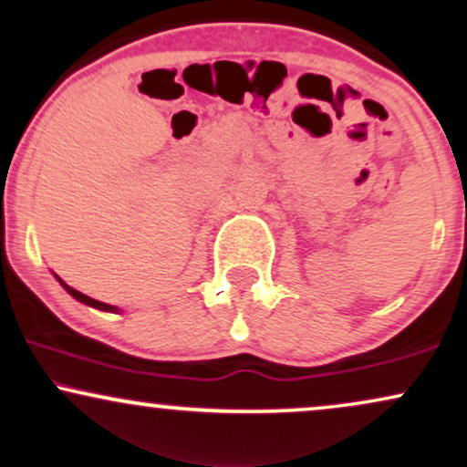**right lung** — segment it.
<instances>
[{
  "label": "right lung",
  "instance_id": "1",
  "mask_svg": "<svg viewBox=\"0 0 467 467\" xmlns=\"http://www.w3.org/2000/svg\"><path fill=\"white\" fill-rule=\"evenodd\" d=\"M56 275V274H53ZM57 277V275H56ZM57 282H60L62 285V288L64 291H67L70 297H75L77 302H81V304H86V306H90V308H97V310H103V312H120V308H118V306H109V304H103V302H99V299H92V297H88V295H84V293H79V291H75L73 286H68L67 282L64 280H60V277H57Z\"/></svg>",
  "mask_w": 467,
  "mask_h": 467
}]
</instances>
